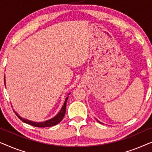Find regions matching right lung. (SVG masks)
Returning a JSON list of instances; mask_svg holds the SVG:
<instances>
[{"label": "right lung", "mask_w": 152, "mask_h": 152, "mask_svg": "<svg viewBox=\"0 0 152 152\" xmlns=\"http://www.w3.org/2000/svg\"><path fill=\"white\" fill-rule=\"evenodd\" d=\"M67 99H68V97H67V98L66 99V101H65V102H64V106L61 108V111L59 112V113H58L55 118H53L50 120H47V121H45L43 122H34L30 121V120L23 119V118H20L19 115H18L17 113H16V115L18 116V118H19L20 120H21L23 122H25V123L29 124H30V125L36 126V127H48V126H55V125H56V124H57L58 123H59V122H61L62 119L64 118V115H65L66 110V101H67Z\"/></svg>", "instance_id": "right-lung-1"}]
</instances>
